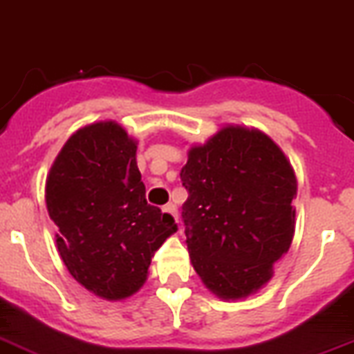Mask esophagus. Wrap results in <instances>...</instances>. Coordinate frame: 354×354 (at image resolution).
<instances>
[{"label":"esophagus","mask_w":354,"mask_h":354,"mask_svg":"<svg viewBox=\"0 0 354 354\" xmlns=\"http://www.w3.org/2000/svg\"><path fill=\"white\" fill-rule=\"evenodd\" d=\"M163 214H165V216H167L169 219H172V221H178V214H176V207H174V205L172 203H169V205H165V207H163Z\"/></svg>","instance_id":"esophagus-1"}]
</instances>
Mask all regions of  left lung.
<instances>
[{
    "label": "left lung",
    "mask_w": 354,
    "mask_h": 354,
    "mask_svg": "<svg viewBox=\"0 0 354 354\" xmlns=\"http://www.w3.org/2000/svg\"><path fill=\"white\" fill-rule=\"evenodd\" d=\"M187 248L214 295L237 301L268 283L295 232L297 178L268 135L225 126L192 145L180 172Z\"/></svg>",
    "instance_id": "obj_1"
}]
</instances>
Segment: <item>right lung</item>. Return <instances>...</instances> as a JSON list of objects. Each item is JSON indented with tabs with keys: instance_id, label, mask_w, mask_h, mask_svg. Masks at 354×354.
Returning <instances> with one entry per match:
<instances>
[{
	"instance_id": "1",
	"label": "right lung",
	"mask_w": 354,
	"mask_h": 354,
	"mask_svg": "<svg viewBox=\"0 0 354 354\" xmlns=\"http://www.w3.org/2000/svg\"><path fill=\"white\" fill-rule=\"evenodd\" d=\"M136 144L117 122L88 124L62 145L46 178L44 198L62 263L106 301L138 292L154 252L178 230L145 200Z\"/></svg>"
}]
</instances>
